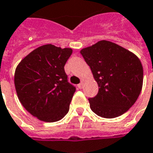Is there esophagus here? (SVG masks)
Masks as SVG:
<instances>
[{
	"mask_svg": "<svg viewBox=\"0 0 153 153\" xmlns=\"http://www.w3.org/2000/svg\"><path fill=\"white\" fill-rule=\"evenodd\" d=\"M83 87H84V83H83V82H81L79 84H78V88H79V89L83 88Z\"/></svg>",
	"mask_w": 153,
	"mask_h": 153,
	"instance_id": "obj_1",
	"label": "esophagus"
}]
</instances>
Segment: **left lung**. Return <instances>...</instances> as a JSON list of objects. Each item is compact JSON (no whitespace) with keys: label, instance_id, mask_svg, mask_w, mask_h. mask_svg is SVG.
Segmentation results:
<instances>
[{"label":"left lung","instance_id":"1","mask_svg":"<svg viewBox=\"0 0 153 153\" xmlns=\"http://www.w3.org/2000/svg\"><path fill=\"white\" fill-rule=\"evenodd\" d=\"M80 54L99 85L97 95L88 99L92 111L105 118L126 113L135 103L143 87V69L139 59L107 40L84 48Z\"/></svg>","mask_w":153,"mask_h":153}]
</instances>
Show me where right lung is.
<instances>
[{"mask_svg": "<svg viewBox=\"0 0 153 153\" xmlns=\"http://www.w3.org/2000/svg\"><path fill=\"white\" fill-rule=\"evenodd\" d=\"M72 52L70 48L45 45L25 56L16 69L18 99L41 121H59L69 112L76 88L68 82L64 67Z\"/></svg>", "mask_w": 153, "mask_h": 153, "instance_id": "add662e5", "label": "right lung"}]
</instances>
